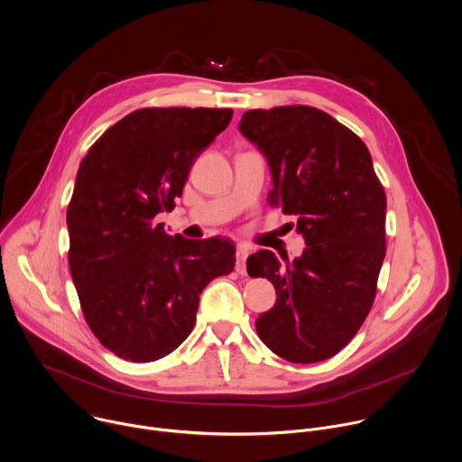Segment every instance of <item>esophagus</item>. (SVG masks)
I'll list each match as a JSON object with an SVG mask.
<instances>
[{
  "label": "esophagus",
  "mask_w": 462,
  "mask_h": 462,
  "mask_svg": "<svg viewBox=\"0 0 462 462\" xmlns=\"http://www.w3.org/2000/svg\"><path fill=\"white\" fill-rule=\"evenodd\" d=\"M250 254V246L246 245H239L237 246V263H236V270L237 273H246V257Z\"/></svg>",
  "instance_id": "esophagus-1"
}]
</instances>
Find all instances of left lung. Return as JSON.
<instances>
[{
	"label": "left lung",
	"mask_w": 462,
	"mask_h": 462,
	"mask_svg": "<svg viewBox=\"0 0 462 462\" xmlns=\"http://www.w3.org/2000/svg\"><path fill=\"white\" fill-rule=\"evenodd\" d=\"M239 129L270 163V205L297 216L306 239L304 254L286 264L270 250L248 257V273L277 291L255 320L257 335L288 362H324L373 308L385 259V190L362 138L322 109H250Z\"/></svg>",
	"instance_id": "left-lung-1"
}]
</instances>
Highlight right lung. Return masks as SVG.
Returning a JSON list of instances; mask_svg holds the SVG:
<instances>
[{"mask_svg":"<svg viewBox=\"0 0 462 462\" xmlns=\"http://www.w3.org/2000/svg\"><path fill=\"white\" fill-rule=\"evenodd\" d=\"M232 109L143 107L111 125L80 162L66 210L68 263L82 315L118 358L154 362L192 331L205 286L228 275V239L174 237L156 214L174 208L196 156Z\"/></svg>","mask_w":462,"mask_h":462,"instance_id":"right-lung-1","label":"right lung"}]
</instances>
